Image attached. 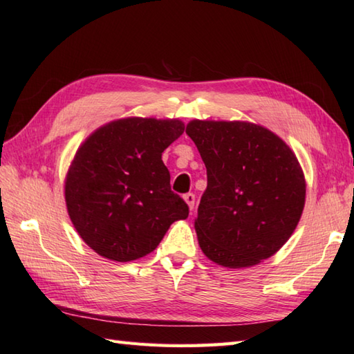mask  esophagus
<instances>
[{
	"label": "esophagus",
	"instance_id": "1",
	"mask_svg": "<svg viewBox=\"0 0 354 354\" xmlns=\"http://www.w3.org/2000/svg\"><path fill=\"white\" fill-rule=\"evenodd\" d=\"M184 201H185V204L189 205V208L190 209H193L194 208V201H196V196H194L193 193H187V194H184Z\"/></svg>",
	"mask_w": 354,
	"mask_h": 354
}]
</instances>
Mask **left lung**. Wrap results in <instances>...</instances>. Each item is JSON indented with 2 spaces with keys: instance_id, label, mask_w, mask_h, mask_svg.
Wrapping results in <instances>:
<instances>
[{
  "instance_id": "8db88e82",
  "label": "left lung",
  "mask_w": 354,
  "mask_h": 354,
  "mask_svg": "<svg viewBox=\"0 0 354 354\" xmlns=\"http://www.w3.org/2000/svg\"><path fill=\"white\" fill-rule=\"evenodd\" d=\"M187 135L207 167L194 221L199 246L217 265H259L288 242L303 214L306 179L295 153L266 127L193 120Z\"/></svg>"
}]
</instances>
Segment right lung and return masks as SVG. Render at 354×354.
Wrapping results in <instances>:
<instances>
[{"label":"right lung","instance_id":"right-lung-1","mask_svg":"<svg viewBox=\"0 0 354 354\" xmlns=\"http://www.w3.org/2000/svg\"><path fill=\"white\" fill-rule=\"evenodd\" d=\"M179 120L129 117L82 142L65 179V202L82 240L104 259L131 261L160 245L189 205L170 190L161 156L181 137Z\"/></svg>","mask_w":354,"mask_h":354}]
</instances>
